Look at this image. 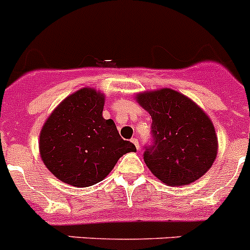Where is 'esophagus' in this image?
I'll list each match as a JSON object with an SVG mask.
<instances>
[{"label": "esophagus", "mask_w": 250, "mask_h": 250, "mask_svg": "<svg viewBox=\"0 0 250 250\" xmlns=\"http://www.w3.org/2000/svg\"><path fill=\"white\" fill-rule=\"evenodd\" d=\"M131 143H132V144H134V145H135L136 149L139 150V141H138V139H136V138H132V139H131Z\"/></svg>", "instance_id": "34e87169"}]
</instances>
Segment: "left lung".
I'll return each instance as SVG.
<instances>
[{
	"mask_svg": "<svg viewBox=\"0 0 250 250\" xmlns=\"http://www.w3.org/2000/svg\"><path fill=\"white\" fill-rule=\"evenodd\" d=\"M138 101L151 115V144L144 161L167 185L195 182L210 169L218 151L215 129L195 103L170 89L144 92Z\"/></svg>",
	"mask_w": 250,
	"mask_h": 250,
	"instance_id": "left-lung-1",
	"label": "left lung"
}]
</instances>
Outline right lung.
Returning a JSON list of instances; mask_svg holds the SVG:
<instances>
[{
  "instance_id": "right-lung-1",
  "label": "right lung",
  "mask_w": 250,
  "mask_h": 250,
  "mask_svg": "<svg viewBox=\"0 0 250 250\" xmlns=\"http://www.w3.org/2000/svg\"><path fill=\"white\" fill-rule=\"evenodd\" d=\"M104 95L81 89L57 106L40 134V154L51 173L72 187L101 182L135 145L103 118Z\"/></svg>"
}]
</instances>
